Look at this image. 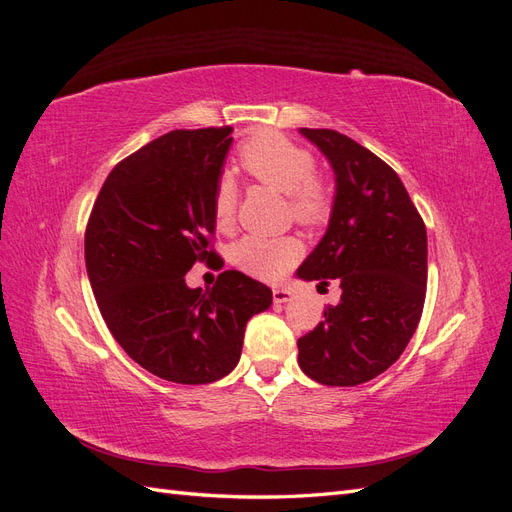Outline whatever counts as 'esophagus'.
I'll return each mask as SVG.
<instances>
[{"label":"esophagus","instance_id":"1","mask_svg":"<svg viewBox=\"0 0 512 512\" xmlns=\"http://www.w3.org/2000/svg\"><path fill=\"white\" fill-rule=\"evenodd\" d=\"M292 297H294V292L290 290V288H273V301L275 303H288V301H292Z\"/></svg>","mask_w":512,"mask_h":512}]
</instances>
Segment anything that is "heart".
<instances>
[{
	"label": "heart",
	"mask_w": 512,
	"mask_h": 512,
	"mask_svg": "<svg viewBox=\"0 0 512 512\" xmlns=\"http://www.w3.org/2000/svg\"><path fill=\"white\" fill-rule=\"evenodd\" d=\"M247 175L267 183L288 196L292 218L305 226L327 222L331 213V190L314 175V156L303 145L277 132H262L239 151ZM237 192L230 179H222L213 194V218L218 228H228L235 220ZM301 256V243L292 237L247 235L230 250L235 265L260 280H277Z\"/></svg>",
	"instance_id": "1"
}]
</instances>
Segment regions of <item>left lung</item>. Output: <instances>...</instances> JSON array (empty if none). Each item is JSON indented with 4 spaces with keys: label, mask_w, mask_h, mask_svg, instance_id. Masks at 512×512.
<instances>
[{
    "label": "left lung",
    "mask_w": 512,
    "mask_h": 512,
    "mask_svg": "<svg viewBox=\"0 0 512 512\" xmlns=\"http://www.w3.org/2000/svg\"><path fill=\"white\" fill-rule=\"evenodd\" d=\"M333 166L329 228L297 275L337 280L342 299L303 335L299 367L327 386H356L389 369L425 305L427 230L395 170L346 134L299 130Z\"/></svg>",
    "instance_id": "1"
}]
</instances>
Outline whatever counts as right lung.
I'll return each mask as SVG.
<instances>
[{
	"instance_id": "1",
	"label": "right lung",
	"mask_w": 512,
	"mask_h": 512,
	"mask_svg": "<svg viewBox=\"0 0 512 512\" xmlns=\"http://www.w3.org/2000/svg\"><path fill=\"white\" fill-rule=\"evenodd\" d=\"M232 128L173 130L106 177L85 230V265L100 314L132 361L168 382L207 384L237 367L245 324L273 292L241 271L213 288L185 273L209 262L213 194Z\"/></svg>"
}]
</instances>
